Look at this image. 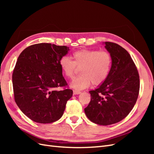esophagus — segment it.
I'll use <instances>...</instances> for the list:
<instances>
[{
  "instance_id": "1",
  "label": "esophagus",
  "mask_w": 154,
  "mask_h": 154,
  "mask_svg": "<svg viewBox=\"0 0 154 154\" xmlns=\"http://www.w3.org/2000/svg\"><path fill=\"white\" fill-rule=\"evenodd\" d=\"M80 93H81L80 91H76V90H74V91H73V94H74V95L80 94Z\"/></svg>"
}]
</instances>
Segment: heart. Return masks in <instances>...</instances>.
<instances>
[{
    "instance_id": "b5f03b06",
    "label": "heart",
    "mask_w": 154,
    "mask_h": 154,
    "mask_svg": "<svg viewBox=\"0 0 154 154\" xmlns=\"http://www.w3.org/2000/svg\"><path fill=\"white\" fill-rule=\"evenodd\" d=\"M72 60L66 56L61 57L59 66L66 77L72 78L77 67H81L82 76L74 78L70 86L76 90H83L103 83L108 78L112 66L110 54L105 51L82 49L72 54Z\"/></svg>"
}]
</instances>
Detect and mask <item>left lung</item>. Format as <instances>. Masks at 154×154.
Returning a JSON list of instances; mask_svg holds the SVG:
<instances>
[{"instance_id":"left-lung-1","label":"left lung","mask_w":154,"mask_h":154,"mask_svg":"<svg viewBox=\"0 0 154 154\" xmlns=\"http://www.w3.org/2000/svg\"><path fill=\"white\" fill-rule=\"evenodd\" d=\"M112 66L106 80L94 91L85 108L87 117L100 125H110L127 117L136 104L139 91L137 69L129 53L119 45L105 42Z\"/></svg>"}]
</instances>
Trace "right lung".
<instances>
[{
  "mask_svg": "<svg viewBox=\"0 0 154 154\" xmlns=\"http://www.w3.org/2000/svg\"><path fill=\"white\" fill-rule=\"evenodd\" d=\"M67 46L48 43L34 44L18 57L12 75L14 96L20 110L39 123H51L62 117L72 91L56 88L67 83L59 66Z\"/></svg>",
  "mask_w": 154,
  "mask_h": 154,
  "instance_id": "right-lung-1",
  "label": "right lung"
}]
</instances>
